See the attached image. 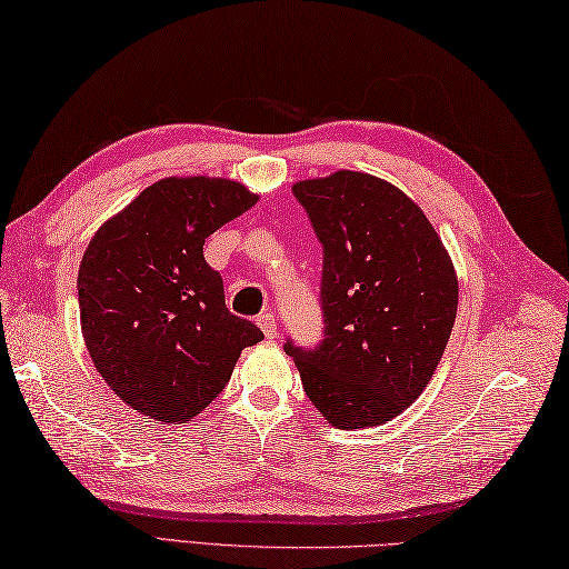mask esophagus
<instances>
[{
    "label": "esophagus",
    "mask_w": 569,
    "mask_h": 569,
    "mask_svg": "<svg viewBox=\"0 0 569 569\" xmlns=\"http://www.w3.org/2000/svg\"><path fill=\"white\" fill-rule=\"evenodd\" d=\"M257 325L261 328V332L266 335V340H273V337L278 335V330H276V318H273V312H261V316L257 318Z\"/></svg>",
    "instance_id": "34e87169"
}]
</instances>
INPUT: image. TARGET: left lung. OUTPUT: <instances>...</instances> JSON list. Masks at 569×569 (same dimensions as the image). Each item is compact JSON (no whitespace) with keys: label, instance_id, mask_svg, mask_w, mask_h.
<instances>
[{"label":"left lung","instance_id":"1","mask_svg":"<svg viewBox=\"0 0 569 569\" xmlns=\"http://www.w3.org/2000/svg\"><path fill=\"white\" fill-rule=\"evenodd\" d=\"M322 244V340L283 349L332 426L371 428L426 389L450 340L457 276L418 204L357 171L293 186Z\"/></svg>","mask_w":569,"mask_h":569}]
</instances>
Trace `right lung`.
Returning a JSON list of instances; mask_svg holds the SVG:
<instances>
[{
  "instance_id": "add662e5",
  "label": "right lung",
  "mask_w": 569,
  "mask_h": 569,
  "mask_svg": "<svg viewBox=\"0 0 569 569\" xmlns=\"http://www.w3.org/2000/svg\"><path fill=\"white\" fill-rule=\"evenodd\" d=\"M257 196L224 178H163L98 229L78 271L82 337L107 386L139 413L183 422L263 340L224 306L202 244Z\"/></svg>"
}]
</instances>
